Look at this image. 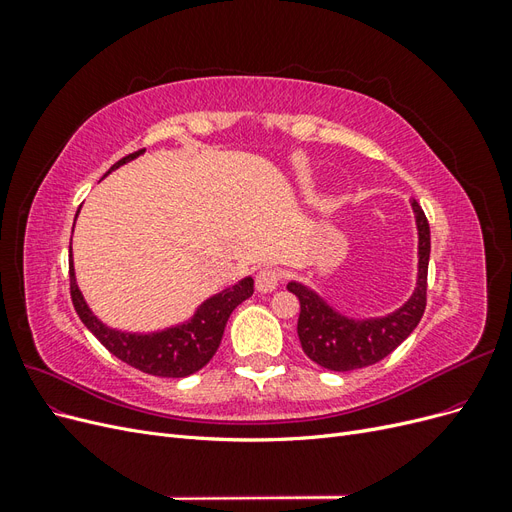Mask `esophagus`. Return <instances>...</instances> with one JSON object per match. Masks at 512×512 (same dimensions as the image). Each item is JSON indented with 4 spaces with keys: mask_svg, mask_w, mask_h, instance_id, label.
Masks as SVG:
<instances>
[{
    "mask_svg": "<svg viewBox=\"0 0 512 512\" xmlns=\"http://www.w3.org/2000/svg\"><path fill=\"white\" fill-rule=\"evenodd\" d=\"M280 284H282V271H277L273 267L260 269L258 275H256L258 292H273Z\"/></svg>",
    "mask_w": 512,
    "mask_h": 512,
    "instance_id": "1",
    "label": "esophagus"
}]
</instances>
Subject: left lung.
Instances as JSON below:
<instances>
[{
	"label": "left lung",
	"instance_id": "obj_1",
	"mask_svg": "<svg viewBox=\"0 0 512 512\" xmlns=\"http://www.w3.org/2000/svg\"><path fill=\"white\" fill-rule=\"evenodd\" d=\"M418 230V273L410 299L395 312L378 318H350L324 301V297L301 282H288V290L297 294L301 314L297 333L303 352L324 369L352 371L374 365L389 356L421 322L427 301L429 267V224L423 209L412 200Z\"/></svg>",
	"mask_w": 512,
	"mask_h": 512
}]
</instances>
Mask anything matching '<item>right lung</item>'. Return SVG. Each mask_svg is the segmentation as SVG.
<instances>
[{
	"mask_svg": "<svg viewBox=\"0 0 512 512\" xmlns=\"http://www.w3.org/2000/svg\"><path fill=\"white\" fill-rule=\"evenodd\" d=\"M145 149L134 151L130 156L121 158L117 164L108 168L106 175H111L119 166L143 156ZM104 175V177H106ZM79 215V211H76ZM74 230V228H72ZM70 294L76 314L83 320L85 327L94 333L100 344L115 354L117 359L128 363L136 369L160 378H185L203 369L215 350L220 348L226 322L235 307L254 294V280L250 275L243 277L235 286H228L222 292L213 294L196 307L190 320H185L175 327H166L162 331L138 333V331H121L104 324L91 307L87 305L83 292L76 282L74 260L70 254Z\"/></svg>",
	"mask_w": 512,
	"mask_h": 512,
	"instance_id": "1",
	"label": "right lung"
}]
</instances>
